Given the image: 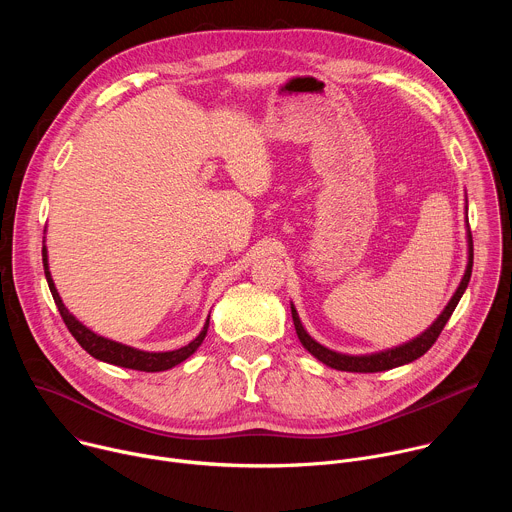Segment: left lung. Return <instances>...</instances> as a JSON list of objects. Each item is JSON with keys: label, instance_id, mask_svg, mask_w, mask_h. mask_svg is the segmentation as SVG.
I'll use <instances>...</instances> for the list:
<instances>
[{"label": "left lung", "instance_id": "1", "mask_svg": "<svg viewBox=\"0 0 512 512\" xmlns=\"http://www.w3.org/2000/svg\"><path fill=\"white\" fill-rule=\"evenodd\" d=\"M468 241H470V255H468V267H466V273L460 281V287L456 289L454 298L450 300V304L446 306V310L440 314V318H437L421 336H417L415 340L399 346V348H391V350H385V352H379V354H369V356H348V354H340V352H334V350H328L326 346L318 344L302 326L300 322V316L298 312L294 310V306H291V318H294V326H296V332H298V338L300 342L304 344V348H308L318 360H322L324 364H328V367L336 369V371H346V373H381V371H389V369H395V367H401V364H407V362H413L415 358L423 356L431 346L433 342L440 338L444 326L448 324L450 316L454 314L462 294L468 287V281H470V275H472V263H474V247H472V235H468Z\"/></svg>", "mask_w": 512, "mask_h": 512}]
</instances>
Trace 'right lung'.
<instances>
[{
    "label": "right lung",
    "mask_w": 512,
    "mask_h": 512,
    "mask_svg": "<svg viewBox=\"0 0 512 512\" xmlns=\"http://www.w3.org/2000/svg\"><path fill=\"white\" fill-rule=\"evenodd\" d=\"M42 263H44V273H46V281H48V287H50V294L54 298V304L62 316V322L66 324L68 332L75 336V340L95 358L103 360V362H109V364H115V367H123V369H133V371H143V373H160V371H168L172 367H176V364H180L182 360H186L204 340L206 336V330H208V320L202 328V332L186 346L178 348V350H170V352H143V350H137V348H131V346H125V344H119V342H113V340H107L103 336H97L95 332H91L89 328H85L75 316L68 314V310L64 308L58 291L52 283V277H50V271H48V257H46V247L42 249Z\"/></svg>",
    "instance_id": "add662e5"
}]
</instances>
